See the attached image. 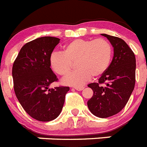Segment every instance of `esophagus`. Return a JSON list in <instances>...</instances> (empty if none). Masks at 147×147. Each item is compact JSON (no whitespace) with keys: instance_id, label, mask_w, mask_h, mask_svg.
Returning <instances> with one entry per match:
<instances>
[{"instance_id":"obj_1","label":"esophagus","mask_w":147,"mask_h":147,"mask_svg":"<svg viewBox=\"0 0 147 147\" xmlns=\"http://www.w3.org/2000/svg\"><path fill=\"white\" fill-rule=\"evenodd\" d=\"M83 86H75V87H74V89H75L76 90H77V91H81V90H83Z\"/></svg>"}]
</instances>
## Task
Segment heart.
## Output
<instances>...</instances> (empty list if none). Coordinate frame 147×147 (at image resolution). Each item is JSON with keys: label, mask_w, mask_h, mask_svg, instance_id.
Wrapping results in <instances>:
<instances>
[{"label": "heart", "mask_w": 147, "mask_h": 147, "mask_svg": "<svg viewBox=\"0 0 147 147\" xmlns=\"http://www.w3.org/2000/svg\"><path fill=\"white\" fill-rule=\"evenodd\" d=\"M112 57L111 44L104 38L71 41L64 47L63 52H54L50 57V65L55 73L66 76L76 62L78 70L63 79L68 86H82L92 77H100L108 70Z\"/></svg>", "instance_id": "obj_1"}]
</instances>
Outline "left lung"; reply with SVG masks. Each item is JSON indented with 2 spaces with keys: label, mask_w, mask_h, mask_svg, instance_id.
<instances>
[{
  "label": "left lung",
  "mask_w": 147,
  "mask_h": 147,
  "mask_svg": "<svg viewBox=\"0 0 147 147\" xmlns=\"http://www.w3.org/2000/svg\"><path fill=\"white\" fill-rule=\"evenodd\" d=\"M110 42L114 56L108 70L98 79V83L88 85L93 96L87 102L94 115L105 118L118 114L128 102L135 85L136 58L134 52L123 39L101 34ZM105 83V87L100 84Z\"/></svg>",
  "instance_id": "1"
}]
</instances>
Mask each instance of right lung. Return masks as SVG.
<instances>
[{"label":"right lung","mask_w":147,"mask_h":147,"mask_svg":"<svg viewBox=\"0 0 147 147\" xmlns=\"http://www.w3.org/2000/svg\"><path fill=\"white\" fill-rule=\"evenodd\" d=\"M60 42L55 37L45 36L24 45L13 65L14 92L28 115L40 121L58 117L64 106L67 86L49 89L57 80L50 67V57Z\"/></svg>","instance_id":"add662e5"}]
</instances>
